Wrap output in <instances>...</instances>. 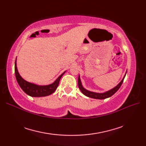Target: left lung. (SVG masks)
<instances>
[{
	"label": "left lung",
	"instance_id": "1",
	"mask_svg": "<svg viewBox=\"0 0 146 146\" xmlns=\"http://www.w3.org/2000/svg\"><path fill=\"white\" fill-rule=\"evenodd\" d=\"M127 73V71L125 72V74L124 76L123 77L122 80H121V82L118 84L116 86H115L114 88H111L109 90L105 92L104 93H97V92H91L89 91L88 90L85 89L82 83L81 82V79H80V76H78V87L80 90V91L82 92V94L83 95H85L86 97H88L89 98H95V99H100V100H102V99H105L107 98H109L111 97L114 94L118 91V90L120 88V87L122 85V83L123 82V80L125 78V76L126 75Z\"/></svg>",
	"mask_w": 146,
	"mask_h": 146
}]
</instances>
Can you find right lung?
<instances>
[{
	"mask_svg": "<svg viewBox=\"0 0 146 146\" xmlns=\"http://www.w3.org/2000/svg\"><path fill=\"white\" fill-rule=\"evenodd\" d=\"M16 62L17 58L15 59V75L18 84L20 86L21 89L27 95L33 97H46V96H48L52 94V93H54L58 87L59 83H60V80L62 76L66 72V71H64L51 84L48 85H39L27 82L23 78H22V76L20 75V74L18 71Z\"/></svg>",
	"mask_w": 146,
	"mask_h": 146,
	"instance_id": "1",
	"label": "right lung"
}]
</instances>
